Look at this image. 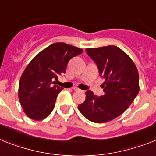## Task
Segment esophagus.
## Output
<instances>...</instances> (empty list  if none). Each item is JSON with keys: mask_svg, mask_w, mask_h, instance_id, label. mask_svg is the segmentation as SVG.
I'll use <instances>...</instances> for the list:
<instances>
[{"mask_svg": "<svg viewBox=\"0 0 156 156\" xmlns=\"http://www.w3.org/2000/svg\"><path fill=\"white\" fill-rule=\"evenodd\" d=\"M73 90H74V91H82V90H80L79 89V88H78V87H74V88H73Z\"/></svg>", "mask_w": 156, "mask_h": 156, "instance_id": "1", "label": "esophagus"}]
</instances>
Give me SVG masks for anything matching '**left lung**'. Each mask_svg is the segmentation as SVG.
Wrapping results in <instances>:
<instances>
[{"label": "left lung", "instance_id": "obj_1", "mask_svg": "<svg viewBox=\"0 0 156 156\" xmlns=\"http://www.w3.org/2000/svg\"><path fill=\"white\" fill-rule=\"evenodd\" d=\"M86 52L106 80L102 85L104 94L98 97L87 90L85 102L78 105V110L91 122H109L122 115L137 96L138 69L131 58L115 45L89 48Z\"/></svg>", "mask_w": 156, "mask_h": 156}]
</instances>
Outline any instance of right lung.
Returning a JSON list of instances; mask_svg holds the SVG:
<instances>
[{"label":"right lung","instance_id":"add662e5","mask_svg":"<svg viewBox=\"0 0 156 156\" xmlns=\"http://www.w3.org/2000/svg\"><path fill=\"white\" fill-rule=\"evenodd\" d=\"M82 49L63 42L52 44L34 57L19 82L18 96L23 111L34 120H41L51 113L62 88L55 84L58 76L65 74L72 58Z\"/></svg>","mask_w":156,"mask_h":156}]
</instances>
